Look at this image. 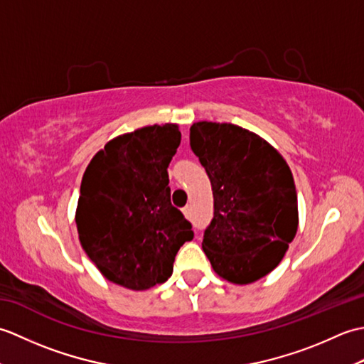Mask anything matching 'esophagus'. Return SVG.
Here are the masks:
<instances>
[{"mask_svg": "<svg viewBox=\"0 0 364 364\" xmlns=\"http://www.w3.org/2000/svg\"><path fill=\"white\" fill-rule=\"evenodd\" d=\"M183 214H184V218L189 219V218H191V208H189V206L183 208Z\"/></svg>", "mask_w": 364, "mask_h": 364, "instance_id": "obj_1", "label": "esophagus"}]
</instances>
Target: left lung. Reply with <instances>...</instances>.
Returning a JSON list of instances; mask_svg holds the SVG:
<instances>
[{
	"label": "left lung",
	"instance_id": "8db88e82",
	"mask_svg": "<svg viewBox=\"0 0 364 364\" xmlns=\"http://www.w3.org/2000/svg\"><path fill=\"white\" fill-rule=\"evenodd\" d=\"M189 137L214 196L203 252L223 280L255 283L280 264L297 233L288 162L261 136L233 123L197 122Z\"/></svg>",
	"mask_w": 364,
	"mask_h": 364
}]
</instances>
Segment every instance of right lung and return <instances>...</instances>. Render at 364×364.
Wrapping results in <instances>:
<instances>
[{"mask_svg": "<svg viewBox=\"0 0 364 364\" xmlns=\"http://www.w3.org/2000/svg\"><path fill=\"white\" fill-rule=\"evenodd\" d=\"M180 142L176 123L137 128L111 139L82 175L80 242L102 275L123 288L164 283L176 252L194 237L170 203L167 167Z\"/></svg>", "mask_w": 364, "mask_h": 364, "instance_id": "add662e5", "label": "right lung"}]
</instances>
